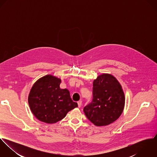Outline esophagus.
I'll list each match as a JSON object with an SVG mask.
<instances>
[{"instance_id":"1","label":"esophagus","mask_w":157,"mask_h":157,"mask_svg":"<svg viewBox=\"0 0 157 157\" xmlns=\"http://www.w3.org/2000/svg\"><path fill=\"white\" fill-rule=\"evenodd\" d=\"M77 104H78V108H80L81 106H82V101L81 100H80V101H78L77 102Z\"/></svg>"}]
</instances>
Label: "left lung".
Instances as JSON below:
<instances>
[{
    "mask_svg": "<svg viewBox=\"0 0 157 157\" xmlns=\"http://www.w3.org/2000/svg\"><path fill=\"white\" fill-rule=\"evenodd\" d=\"M93 98L84 112L94 125L105 126L116 121L121 115L125 96L121 85L110 74L99 75L93 82Z\"/></svg>",
    "mask_w": 157,
    "mask_h": 157,
    "instance_id": "1",
    "label": "left lung"
}]
</instances>
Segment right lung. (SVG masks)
<instances>
[{
  "mask_svg": "<svg viewBox=\"0 0 157 157\" xmlns=\"http://www.w3.org/2000/svg\"><path fill=\"white\" fill-rule=\"evenodd\" d=\"M62 80L48 74L39 78L29 91L28 101L31 112L39 121L53 124L78 106L67 89H61Z\"/></svg>",
  "mask_w": 157,
  "mask_h": 157,
  "instance_id": "add662e5",
  "label": "right lung"
}]
</instances>
